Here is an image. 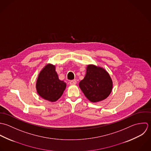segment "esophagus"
Instances as JSON below:
<instances>
[{
  "mask_svg": "<svg viewBox=\"0 0 151 151\" xmlns=\"http://www.w3.org/2000/svg\"><path fill=\"white\" fill-rule=\"evenodd\" d=\"M69 83H70V85H76V80L70 81L69 82Z\"/></svg>",
  "mask_w": 151,
  "mask_h": 151,
  "instance_id": "1",
  "label": "esophagus"
}]
</instances>
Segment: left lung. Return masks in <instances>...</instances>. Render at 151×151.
<instances>
[{"label": "left lung", "mask_w": 151, "mask_h": 151, "mask_svg": "<svg viewBox=\"0 0 151 151\" xmlns=\"http://www.w3.org/2000/svg\"><path fill=\"white\" fill-rule=\"evenodd\" d=\"M85 96L95 103L106 99L112 91L113 82L107 71L93 65L88 66L86 74L79 82Z\"/></svg>", "instance_id": "obj_1"}]
</instances>
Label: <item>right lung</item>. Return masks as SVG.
Listing matches in <instances>:
<instances>
[{
	"label": "right lung",
	"instance_id": "obj_1",
	"mask_svg": "<svg viewBox=\"0 0 151 151\" xmlns=\"http://www.w3.org/2000/svg\"><path fill=\"white\" fill-rule=\"evenodd\" d=\"M66 83L60 81L51 64L46 65L40 72L36 83L38 94L43 99L54 102L60 99L66 88Z\"/></svg>",
	"mask_w": 151,
	"mask_h": 151
}]
</instances>
